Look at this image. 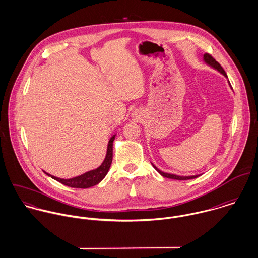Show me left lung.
<instances>
[{
	"label": "left lung",
	"mask_w": 258,
	"mask_h": 258,
	"mask_svg": "<svg viewBox=\"0 0 258 258\" xmlns=\"http://www.w3.org/2000/svg\"><path fill=\"white\" fill-rule=\"evenodd\" d=\"M203 59H204V61L208 64V66H210V67H212L213 69H215V70H217L219 73H221V74H223L226 78H227V75L225 74V72H224V70L221 68V64L211 55V54H209V53H205L204 54V56H203ZM228 84L230 85V83H229V81H228ZM230 87H231V85H230ZM153 165V164H152ZM153 167L155 168V170L160 174V175H162L163 177H165V178H169V179H174V180H179V181H184V180H190V179H195V178H198L199 176H201V175H196V176H178V175H174V174H169V173H164V172H162V171H160L156 166H154L153 165Z\"/></svg>",
	"instance_id": "8db88e82"
}]
</instances>
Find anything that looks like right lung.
I'll use <instances>...</instances> for the list:
<instances>
[{
  "mask_svg": "<svg viewBox=\"0 0 258 258\" xmlns=\"http://www.w3.org/2000/svg\"><path fill=\"white\" fill-rule=\"evenodd\" d=\"M115 135H113L109 139L108 145H107V152H106V156L105 159L103 161V163L96 169L88 171L80 176L74 177L72 179H61V178H57L54 176H51L49 174H47L46 172H44L47 176L51 177L53 180L61 183L62 184H66L68 186L71 187H78V188H87L90 186H93L95 184H99L107 175L109 169H110L111 163H112V158H113V141L115 139Z\"/></svg>",
  "mask_w": 258,
  "mask_h": 258,
  "instance_id": "right-lung-1",
  "label": "right lung"
}]
</instances>
